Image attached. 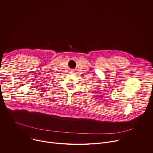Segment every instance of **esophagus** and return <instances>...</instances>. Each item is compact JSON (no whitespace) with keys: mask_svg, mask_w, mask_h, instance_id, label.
Masks as SVG:
<instances>
[{"mask_svg":"<svg viewBox=\"0 0 153 153\" xmlns=\"http://www.w3.org/2000/svg\"><path fill=\"white\" fill-rule=\"evenodd\" d=\"M75 72V71L74 70H72V71H71V73H72V74H74Z\"/></svg>","mask_w":153,"mask_h":153,"instance_id":"1","label":"esophagus"}]
</instances>
